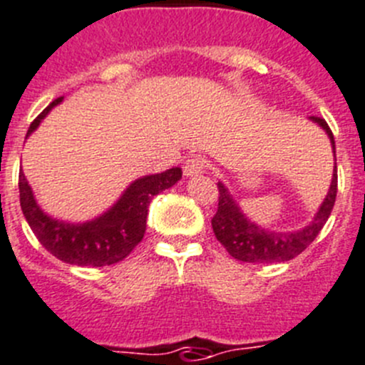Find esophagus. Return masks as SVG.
<instances>
[{
  "instance_id": "obj_1",
  "label": "esophagus",
  "mask_w": 365,
  "mask_h": 365,
  "mask_svg": "<svg viewBox=\"0 0 365 365\" xmlns=\"http://www.w3.org/2000/svg\"><path fill=\"white\" fill-rule=\"evenodd\" d=\"M205 169L207 162L202 156H190L185 162V165H183V173H185V176H189V178L202 175V173H205Z\"/></svg>"
}]
</instances>
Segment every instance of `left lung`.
<instances>
[{
  "instance_id": "1",
  "label": "left lung",
  "mask_w": 365,
  "mask_h": 365,
  "mask_svg": "<svg viewBox=\"0 0 365 365\" xmlns=\"http://www.w3.org/2000/svg\"><path fill=\"white\" fill-rule=\"evenodd\" d=\"M309 120L319 124L328 133L335 155V138L324 118L309 117ZM217 189H220V198H217V210L212 217V230L216 240L227 248V252L234 259L243 263H284L304 252L328 221L336 198V163L328 196L319 207L312 223L295 232H275V230L261 229L259 225H255L241 212L232 194L223 183L217 182Z\"/></svg>"
}]
</instances>
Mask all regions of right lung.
Segmentation results:
<instances>
[{
    "label": "right lung",
    "mask_w": 365,
    "mask_h": 365,
    "mask_svg": "<svg viewBox=\"0 0 365 365\" xmlns=\"http://www.w3.org/2000/svg\"><path fill=\"white\" fill-rule=\"evenodd\" d=\"M61 101L63 97L56 98L30 124L26 138L39 128L41 120ZM180 178V167H173L158 175L142 176L124 190L110 210L86 223H66L43 212L23 171H19V202L32 232L57 259L77 267H106L128 257L133 248L140 243L145 234L151 200L158 192L175 185Z\"/></svg>",
    "instance_id": "add662e5"
}]
</instances>
